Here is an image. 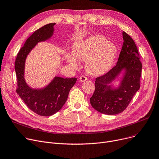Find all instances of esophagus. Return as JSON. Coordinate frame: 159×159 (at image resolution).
Here are the masks:
<instances>
[{
  "label": "esophagus",
  "mask_w": 159,
  "mask_h": 159,
  "mask_svg": "<svg viewBox=\"0 0 159 159\" xmlns=\"http://www.w3.org/2000/svg\"><path fill=\"white\" fill-rule=\"evenodd\" d=\"M80 80L81 82H85V81H86V80H87V77H86V76L82 75V76H81V77H80Z\"/></svg>",
  "instance_id": "1"
}]
</instances>
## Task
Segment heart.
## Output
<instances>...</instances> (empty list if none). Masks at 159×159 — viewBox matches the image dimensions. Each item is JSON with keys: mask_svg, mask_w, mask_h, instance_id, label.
Returning a JSON list of instances; mask_svg holds the SVG:
<instances>
[{"mask_svg": "<svg viewBox=\"0 0 159 159\" xmlns=\"http://www.w3.org/2000/svg\"><path fill=\"white\" fill-rule=\"evenodd\" d=\"M73 54L68 53L66 59L74 67L77 59L86 61V69L93 75H101L113 66L118 54V47L102 35H94L77 41L72 47Z\"/></svg>", "mask_w": 159, "mask_h": 159, "instance_id": "b5f03b06", "label": "heart"}]
</instances>
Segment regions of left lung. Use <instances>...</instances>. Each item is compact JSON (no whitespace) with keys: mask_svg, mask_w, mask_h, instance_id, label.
<instances>
[{"mask_svg":"<svg viewBox=\"0 0 159 159\" xmlns=\"http://www.w3.org/2000/svg\"><path fill=\"white\" fill-rule=\"evenodd\" d=\"M123 44L116 65L95 80V90L90 98L91 106L97 111L108 115L123 112L140 88L142 63L138 50L132 38L123 32ZM123 76L118 87L112 82L121 72Z\"/></svg>","mask_w":159,"mask_h":159,"instance_id":"left-lung-1","label":"left lung"}]
</instances>
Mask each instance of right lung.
I'll return each instance as SVG.
<instances>
[{
	"label": "right lung",
	"instance_id": "1",
	"mask_svg": "<svg viewBox=\"0 0 159 159\" xmlns=\"http://www.w3.org/2000/svg\"><path fill=\"white\" fill-rule=\"evenodd\" d=\"M55 24H48L36 30L20 48L15 64L18 83L16 93L29 109L42 116H52L62 107L70 89L77 81L75 77H55L45 87L36 89L30 88L25 80V64L27 56L39 42L51 38Z\"/></svg>",
	"mask_w": 159,
	"mask_h": 159
}]
</instances>
